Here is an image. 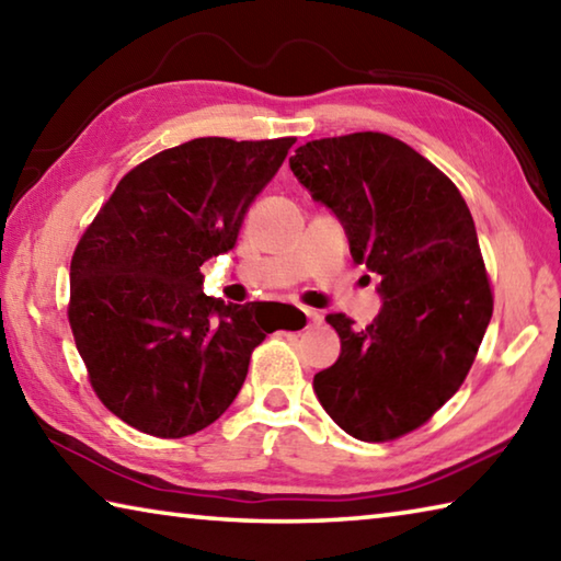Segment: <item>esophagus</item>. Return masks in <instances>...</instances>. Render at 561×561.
Wrapping results in <instances>:
<instances>
[{
	"label": "esophagus",
	"instance_id": "34e87169",
	"mask_svg": "<svg viewBox=\"0 0 561 561\" xmlns=\"http://www.w3.org/2000/svg\"><path fill=\"white\" fill-rule=\"evenodd\" d=\"M304 314H307V319H309V327H317V324H321V321H324V317H321L317 309H304Z\"/></svg>",
	"mask_w": 561,
	"mask_h": 561
}]
</instances>
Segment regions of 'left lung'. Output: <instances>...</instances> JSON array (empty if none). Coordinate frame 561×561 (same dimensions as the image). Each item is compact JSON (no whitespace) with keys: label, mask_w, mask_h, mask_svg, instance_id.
<instances>
[{"label":"left lung","mask_w":561,"mask_h":561,"mask_svg":"<svg viewBox=\"0 0 561 561\" xmlns=\"http://www.w3.org/2000/svg\"><path fill=\"white\" fill-rule=\"evenodd\" d=\"M289 165L344 225L354 262L381 277L366 329L327 317L341 354L314 376L319 403L358 440H396L458 391L490 324L472 215L448 175L386 133L309 140Z\"/></svg>","instance_id":"1"}]
</instances>
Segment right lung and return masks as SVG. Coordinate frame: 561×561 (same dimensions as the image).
I'll use <instances>...</instances> for the list:
<instances>
[{
    "label": "right lung",
    "instance_id": "add662e5",
    "mask_svg": "<svg viewBox=\"0 0 561 561\" xmlns=\"http://www.w3.org/2000/svg\"><path fill=\"white\" fill-rule=\"evenodd\" d=\"M297 138H195L121 178L71 257L69 324L91 388L123 423L185 438L215 423L274 329L260 304L203 291Z\"/></svg>",
    "mask_w": 561,
    "mask_h": 561
}]
</instances>
